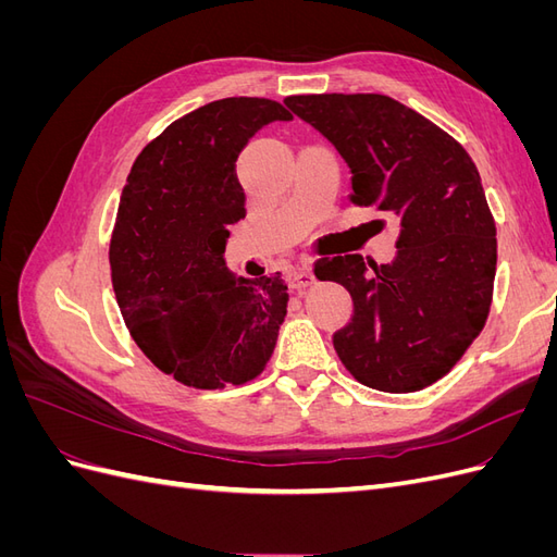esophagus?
<instances>
[{"label": "esophagus", "instance_id": "34e87169", "mask_svg": "<svg viewBox=\"0 0 557 557\" xmlns=\"http://www.w3.org/2000/svg\"><path fill=\"white\" fill-rule=\"evenodd\" d=\"M288 283L293 285V288H297V290L309 288V285L315 283V276L311 272V267L309 264H301V267L293 269V272L288 274Z\"/></svg>", "mask_w": 557, "mask_h": 557}]
</instances>
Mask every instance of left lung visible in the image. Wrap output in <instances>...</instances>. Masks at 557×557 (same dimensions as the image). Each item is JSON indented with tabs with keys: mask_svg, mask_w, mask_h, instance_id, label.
<instances>
[{
	"mask_svg": "<svg viewBox=\"0 0 557 557\" xmlns=\"http://www.w3.org/2000/svg\"><path fill=\"white\" fill-rule=\"evenodd\" d=\"M285 107L344 158L352 205L399 223L393 262L336 256L313 267L352 297L350 320L332 334L336 356L374 391H423L462 358L491 309L497 239L476 166L393 97L295 95Z\"/></svg>",
	"mask_w": 557,
	"mask_h": 557,
	"instance_id": "8db88e82",
	"label": "left lung"
}]
</instances>
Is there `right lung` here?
I'll use <instances>...</instances> for the list:
<instances>
[{"label":"right lung","instance_id":"right-lung-1","mask_svg":"<svg viewBox=\"0 0 557 557\" xmlns=\"http://www.w3.org/2000/svg\"><path fill=\"white\" fill-rule=\"evenodd\" d=\"M276 121L293 115L272 99L199 107L141 150L123 188L109 248L117 307L146 358L185 385H242L276 346L288 285L225 262L230 227L246 215L234 164Z\"/></svg>","mask_w":557,"mask_h":557}]
</instances>
